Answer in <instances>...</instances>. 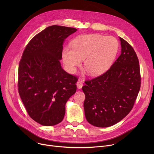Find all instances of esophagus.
Listing matches in <instances>:
<instances>
[{
	"instance_id": "obj_1",
	"label": "esophagus",
	"mask_w": 154,
	"mask_h": 154,
	"mask_svg": "<svg viewBox=\"0 0 154 154\" xmlns=\"http://www.w3.org/2000/svg\"><path fill=\"white\" fill-rule=\"evenodd\" d=\"M83 82L82 81H80V80H79L77 82V86L79 89H80L82 88V87L83 86Z\"/></svg>"
}]
</instances>
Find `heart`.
Listing matches in <instances>:
<instances>
[{"label": "heart", "mask_w": 154, "mask_h": 154, "mask_svg": "<svg viewBox=\"0 0 154 154\" xmlns=\"http://www.w3.org/2000/svg\"><path fill=\"white\" fill-rule=\"evenodd\" d=\"M71 49L64 48L62 60L69 73L84 60V67L91 75H98L107 71L114 62L119 43L112 36L100 34H85L75 37L71 43Z\"/></svg>", "instance_id": "1"}]
</instances>
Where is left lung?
Wrapping results in <instances>:
<instances>
[{"label": "left lung", "mask_w": 154, "mask_h": 154, "mask_svg": "<svg viewBox=\"0 0 154 154\" xmlns=\"http://www.w3.org/2000/svg\"><path fill=\"white\" fill-rule=\"evenodd\" d=\"M121 54L103 74L82 87L87 121L98 127L113 125L133 108L141 86L139 60L128 42L120 38Z\"/></svg>", "instance_id": "left-lung-1"}]
</instances>
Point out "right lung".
I'll use <instances>...</instances> for the list:
<instances>
[{"label": "right lung", "mask_w": 154, "mask_h": 154, "mask_svg": "<svg viewBox=\"0 0 154 154\" xmlns=\"http://www.w3.org/2000/svg\"><path fill=\"white\" fill-rule=\"evenodd\" d=\"M76 31L47 27L29 41L20 60L19 94L30 117L42 125L61 122L66 103L76 92L78 78L64 71L60 62L64 39Z\"/></svg>", "instance_id": "obj_1"}]
</instances>
